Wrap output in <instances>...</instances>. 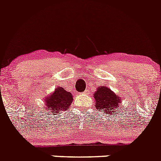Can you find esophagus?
Wrapping results in <instances>:
<instances>
[{
	"mask_svg": "<svg viewBox=\"0 0 161 161\" xmlns=\"http://www.w3.org/2000/svg\"><path fill=\"white\" fill-rule=\"evenodd\" d=\"M87 92H88V91H87Z\"/></svg>",
	"mask_w": 161,
	"mask_h": 161,
	"instance_id": "34e87169",
	"label": "esophagus"
}]
</instances>
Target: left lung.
I'll return each mask as SVG.
<instances>
[{"label": "left lung", "mask_w": 161, "mask_h": 161, "mask_svg": "<svg viewBox=\"0 0 161 161\" xmlns=\"http://www.w3.org/2000/svg\"><path fill=\"white\" fill-rule=\"evenodd\" d=\"M94 99L96 101L95 106L99 112L102 111L109 114L117 113V111L114 110L116 109H119L121 98L114 94L110 89L106 86L97 88L94 94Z\"/></svg>", "instance_id": "left-lung-1"}]
</instances>
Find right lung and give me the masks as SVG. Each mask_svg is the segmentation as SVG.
Segmentation results:
<instances>
[{
  "instance_id": "1",
  "label": "right lung",
  "mask_w": 161,
  "mask_h": 161,
  "mask_svg": "<svg viewBox=\"0 0 161 161\" xmlns=\"http://www.w3.org/2000/svg\"><path fill=\"white\" fill-rule=\"evenodd\" d=\"M72 102V95L65 91L63 88H56L52 95L45 100L46 108L51 109L52 113L67 110Z\"/></svg>"
}]
</instances>
